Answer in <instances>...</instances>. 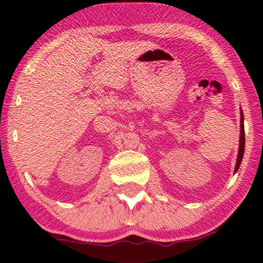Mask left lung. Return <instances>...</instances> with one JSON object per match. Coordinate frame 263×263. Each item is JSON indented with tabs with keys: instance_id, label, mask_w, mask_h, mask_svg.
<instances>
[{
	"instance_id": "left-lung-1",
	"label": "left lung",
	"mask_w": 263,
	"mask_h": 263,
	"mask_svg": "<svg viewBox=\"0 0 263 263\" xmlns=\"http://www.w3.org/2000/svg\"><path fill=\"white\" fill-rule=\"evenodd\" d=\"M240 127H241V132H240V146H239V153L237 159V164H235V172L238 171V168L241 163V160L243 157V151H245V130H243V115L241 111V119H240Z\"/></svg>"
}]
</instances>
